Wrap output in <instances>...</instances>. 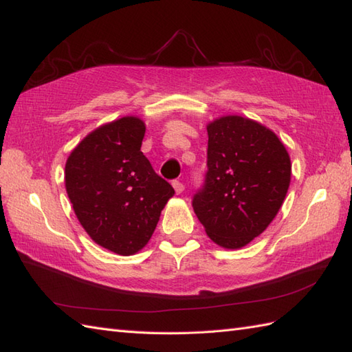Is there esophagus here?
Segmentation results:
<instances>
[{"label": "esophagus", "mask_w": 352, "mask_h": 352, "mask_svg": "<svg viewBox=\"0 0 352 352\" xmlns=\"http://www.w3.org/2000/svg\"><path fill=\"white\" fill-rule=\"evenodd\" d=\"M172 188H174V190H175V193L177 195H180V193H183V190H184V186H183V183H180V182H172Z\"/></svg>", "instance_id": "1"}]
</instances>
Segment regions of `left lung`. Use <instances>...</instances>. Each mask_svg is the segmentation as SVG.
Returning a JSON list of instances; mask_svg holds the SVG:
<instances>
[{"label": "left lung", "instance_id": "1", "mask_svg": "<svg viewBox=\"0 0 352 352\" xmlns=\"http://www.w3.org/2000/svg\"><path fill=\"white\" fill-rule=\"evenodd\" d=\"M206 183L192 206L207 236L239 250L260 236L281 208L290 184L286 146L267 126L239 115L207 124Z\"/></svg>", "mask_w": 352, "mask_h": 352}]
</instances>
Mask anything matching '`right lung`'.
Wrapping results in <instances>:
<instances>
[{
  "label": "right lung",
  "instance_id": "right-lung-1",
  "mask_svg": "<svg viewBox=\"0 0 352 352\" xmlns=\"http://www.w3.org/2000/svg\"><path fill=\"white\" fill-rule=\"evenodd\" d=\"M145 122L124 116L91 131L65 164V188L89 237L119 256L151 239L172 186L140 151Z\"/></svg>",
  "mask_w": 352,
  "mask_h": 352
}]
</instances>
